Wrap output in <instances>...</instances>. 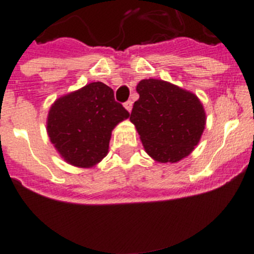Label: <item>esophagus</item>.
<instances>
[{"label":"esophagus","instance_id":"esophagus-1","mask_svg":"<svg viewBox=\"0 0 254 254\" xmlns=\"http://www.w3.org/2000/svg\"><path fill=\"white\" fill-rule=\"evenodd\" d=\"M123 105H125V108H126V109H127V111H128V112L132 111V100H127V102H126Z\"/></svg>","mask_w":254,"mask_h":254}]
</instances>
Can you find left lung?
Returning <instances> with one entry per match:
<instances>
[{"mask_svg":"<svg viewBox=\"0 0 254 254\" xmlns=\"http://www.w3.org/2000/svg\"><path fill=\"white\" fill-rule=\"evenodd\" d=\"M129 120L143 147L159 163H176L190 154L205 129L203 107L194 94L163 80L149 78L137 85Z\"/></svg>","mask_w":254,"mask_h":254,"instance_id":"8db88e82","label":"left lung"}]
</instances>
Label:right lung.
<instances>
[{"label": "right lung", "mask_w": 254, "mask_h": 254, "mask_svg": "<svg viewBox=\"0 0 254 254\" xmlns=\"http://www.w3.org/2000/svg\"><path fill=\"white\" fill-rule=\"evenodd\" d=\"M128 117L111 87L91 82L56 100L49 111L47 131L67 163L89 168L107 155L112 129Z\"/></svg>", "instance_id": "obj_1"}]
</instances>
